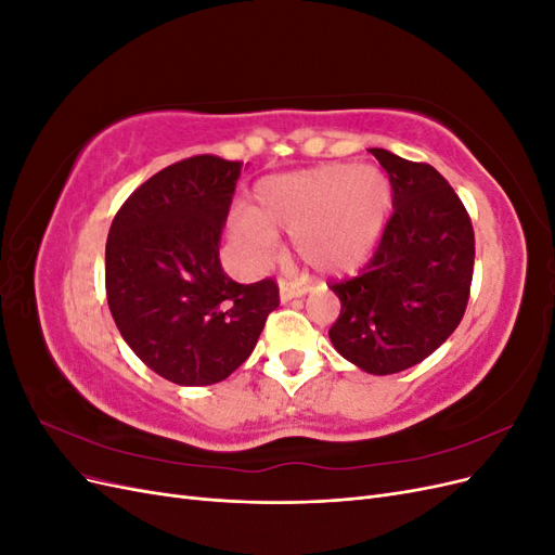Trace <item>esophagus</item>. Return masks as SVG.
Listing matches in <instances>:
<instances>
[{"mask_svg":"<svg viewBox=\"0 0 555 555\" xmlns=\"http://www.w3.org/2000/svg\"><path fill=\"white\" fill-rule=\"evenodd\" d=\"M306 292H308V287H304V284L292 282V280H280V300H282V304H287V300H294V298H300Z\"/></svg>","mask_w":555,"mask_h":555,"instance_id":"34e87169","label":"esophagus"}]
</instances>
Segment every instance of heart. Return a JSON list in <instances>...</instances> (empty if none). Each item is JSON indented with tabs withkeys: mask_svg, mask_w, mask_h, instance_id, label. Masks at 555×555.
Wrapping results in <instances>:
<instances>
[{
	"mask_svg": "<svg viewBox=\"0 0 555 555\" xmlns=\"http://www.w3.org/2000/svg\"><path fill=\"white\" fill-rule=\"evenodd\" d=\"M391 212V184L373 166L324 164L257 182L255 210L233 220V233L255 261L294 233L296 255L326 275L354 273L382 238Z\"/></svg>",
	"mask_w": 555,
	"mask_h": 555,
	"instance_id": "heart-1",
	"label": "heart"
}]
</instances>
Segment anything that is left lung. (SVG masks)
I'll list each match as a JSON object with an SVG mask.
<instances>
[{"instance_id": "left-lung-1", "label": "left lung", "mask_w": 555, "mask_h": 555, "mask_svg": "<svg viewBox=\"0 0 555 555\" xmlns=\"http://www.w3.org/2000/svg\"><path fill=\"white\" fill-rule=\"evenodd\" d=\"M371 153L389 173L393 215L357 278L333 284L340 317L328 331L338 354L371 375L422 363L465 314L475 268L473 222L430 164Z\"/></svg>"}]
</instances>
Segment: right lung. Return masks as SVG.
Wrapping results in <instances>:
<instances>
[{"label": "right lung", "instance_id": "add662e5", "mask_svg": "<svg viewBox=\"0 0 555 555\" xmlns=\"http://www.w3.org/2000/svg\"><path fill=\"white\" fill-rule=\"evenodd\" d=\"M241 162L198 155L166 166L117 210L106 241V296L125 343L180 386L227 379L251 354L278 284L233 282L220 238Z\"/></svg>", "mask_w": 555, "mask_h": 555}]
</instances>
